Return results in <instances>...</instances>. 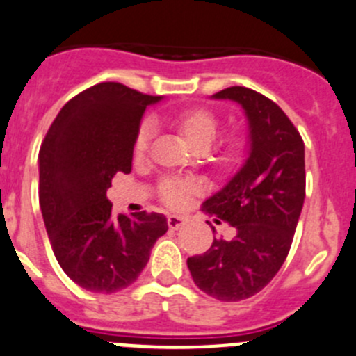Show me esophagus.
I'll return each mask as SVG.
<instances>
[{"instance_id": "1", "label": "esophagus", "mask_w": 356, "mask_h": 356, "mask_svg": "<svg viewBox=\"0 0 356 356\" xmlns=\"http://www.w3.org/2000/svg\"><path fill=\"white\" fill-rule=\"evenodd\" d=\"M184 223H185V220L181 218V216H178V215H169L168 216V227L171 229V231H178V229H180Z\"/></svg>"}]
</instances>
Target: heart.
<instances>
[{
	"label": "heart",
	"instance_id": "1",
	"mask_svg": "<svg viewBox=\"0 0 356 356\" xmlns=\"http://www.w3.org/2000/svg\"><path fill=\"white\" fill-rule=\"evenodd\" d=\"M171 125L178 131L181 140L187 143L192 152H206L213 145V141L218 136L220 122L216 115L208 108H188L171 117ZM152 134L150 122H143L138 129L134 138V155L141 157L148 148V140ZM246 152V140L243 134H232L225 143L222 145L218 152V161L225 165H234L243 159ZM194 185L184 184V181L165 180L161 185V197L165 204L181 206L188 199V195L194 194Z\"/></svg>",
	"mask_w": 356,
	"mask_h": 356
}]
</instances>
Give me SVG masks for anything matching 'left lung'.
Returning a JSON list of instances; mask_svg holds the SVG:
<instances>
[{"label": "left lung", "instance_id": "1", "mask_svg": "<svg viewBox=\"0 0 356 356\" xmlns=\"http://www.w3.org/2000/svg\"><path fill=\"white\" fill-rule=\"evenodd\" d=\"M211 97L241 104L250 148L229 184L202 202V211L234 227L236 236L213 239L187 266L202 292L236 302L259 293L289 255L306 197L304 141L285 111L255 90L236 86Z\"/></svg>", "mask_w": 356, "mask_h": 356}]
</instances>
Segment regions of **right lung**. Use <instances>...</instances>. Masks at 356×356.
<instances>
[{
	"label": "right lung",
	"mask_w": 356,
	"mask_h": 356,
	"mask_svg": "<svg viewBox=\"0 0 356 356\" xmlns=\"http://www.w3.org/2000/svg\"><path fill=\"white\" fill-rule=\"evenodd\" d=\"M157 101L122 83H97L60 108L40 148V208L54 255L89 292L136 282L168 231L161 213L115 218L106 197L113 176L131 172L141 117Z\"/></svg>",
	"instance_id": "add662e5"
}]
</instances>
